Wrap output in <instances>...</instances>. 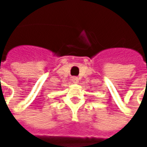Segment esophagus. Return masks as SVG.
Listing matches in <instances>:
<instances>
[{"label": "esophagus", "mask_w": 147, "mask_h": 147, "mask_svg": "<svg viewBox=\"0 0 147 147\" xmlns=\"http://www.w3.org/2000/svg\"><path fill=\"white\" fill-rule=\"evenodd\" d=\"M71 81H72V82H74V83H77L78 81H79V79H78V77H76V76H73V77L71 78Z\"/></svg>", "instance_id": "obj_1"}]
</instances>
